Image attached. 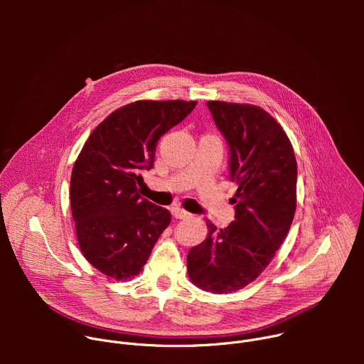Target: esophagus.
I'll return each instance as SVG.
<instances>
[{"label":"esophagus","mask_w":364,"mask_h":364,"mask_svg":"<svg viewBox=\"0 0 364 364\" xmlns=\"http://www.w3.org/2000/svg\"><path fill=\"white\" fill-rule=\"evenodd\" d=\"M171 212H173V216H174L176 219H187V218L191 216L188 212H186L184 209H181V207H173Z\"/></svg>","instance_id":"34e87169"}]
</instances>
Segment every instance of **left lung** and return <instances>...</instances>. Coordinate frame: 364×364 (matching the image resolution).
<instances>
[{
    "label": "left lung",
    "mask_w": 364,
    "mask_h": 364,
    "mask_svg": "<svg viewBox=\"0 0 364 364\" xmlns=\"http://www.w3.org/2000/svg\"><path fill=\"white\" fill-rule=\"evenodd\" d=\"M230 149L235 222L209 233L187 255L190 281L229 294L261 275L285 240L296 209V160L282 127L265 109L223 100L207 102Z\"/></svg>",
    "instance_id": "8db88e82"
}]
</instances>
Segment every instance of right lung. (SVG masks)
Returning <instances> with one entry per match:
<instances>
[{
	"mask_svg": "<svg viewBox=\"0 0 364 364\" xmlns=\"http://www.w3.org/2000/svg\"><path fill=\"white\" fill-rule=\"evenodd\" d=\"M196 100H136L114 111L89 135L70 178L79 247L99 272L136 277L171 215L141 197V173L152 168L159 139L180 124Z\"/></svg>",
	"mask_w": 364,
	"mask_h": 364,
	"instance_id": "1",
	"label": "right lung"
}]
</instances>
